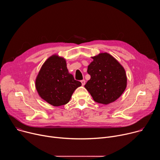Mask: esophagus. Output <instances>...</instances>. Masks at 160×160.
<instances>
[{
	"mask_svg": "<svg viewBox=\"0 0 160 160\" xmlns=\"http://www.w3.org/2000/svg\"><path fill=\"white\" fill-rule=\"evenodd\" d=\"M81 83H82V85L83 86V85L85 84V80H81Z\"/></svg>",
	"mask_w": 160,
	"mask_h": 160,
	"instance_id": "esophagus-1",
	"label": "esophagus"
}]
</instances>
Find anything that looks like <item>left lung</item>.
Listing matches in <instances>:
<instances>
[{
	"label": "left lung",
	"instance_id": "8db88e82",
	"mask_svg": "<svg viewBox=\"0 0 160 160\" xmlns=\"http://www.w3.org/2000/svg\"><path fill=\"white\" fill-rule=\"evenodd\" d=\"M88 66L90 79L85 85L94 101L108 104L118 99L127 87L125 70L120 63L108 53L92 57Z\"/></svg>",
	"mask_w": 160,
	"mask_h": 160
}]
</instances>
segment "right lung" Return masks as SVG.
<instances>
[{"label":"right lung","mask_w":160,"mask_h":160,"mask_svg":"<svg viewBox=\"0 0 160 160\" xmlns=\"http://www.w3.org/2000/svg\"><path fill=\"white\" fill-rule=\"evenodd\" d=\"M81 85L68 72L65 59L58 55H52L45 61L35 80L38 95L54 106L67 104Z\"/></svg>","instance_id":"right-lung-1"}]
</instances>
